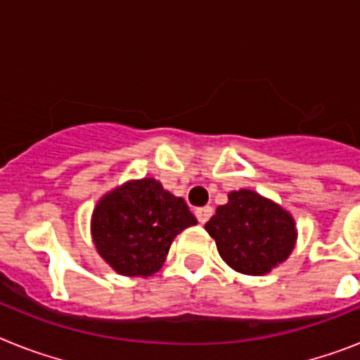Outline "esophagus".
I'll return each instance as SVG.
<instances>
[{
  "instance_id": "1",
  "label": "esophagus",
  "mask_w": 360,
  "mask_h": 360,
  "mask_svg": "<svg viewBox=\"0 0 360 360\" xmlns=\"http://www.w3.org/2000/svg\"><path fill=\"white\" fill-rule=\"evenodd\" d=\"M211 214H213V207H209V205L196 209V217H198V222H200V224H205V222L211 219Z\"/></svg>"
}]
</instances>
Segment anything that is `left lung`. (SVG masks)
<instances>
[{
    "mask_svg": "<svg viewBox=\"0 0 360 360\" xmlns=\"http://www.w3.org/2000/svg\"><path fill=\"white\" fill-rule=\"evenodd\" d=\"M220 257L233 271L263 276L284 263L295 248L297 224L280 203L250 188L228 194L205 224Z\"/></svg>",
    "mask_w": 360,
    "mask_h": 360,
    "instance_id": "1",
    "label": "left lung"
}]
</instances>
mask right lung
I'll return each instance as SVG.
<instances>
[{
  "mask_svg": "<svg viewBox=\"0 0 360 360\" xmlns=\"http://www.w3.org/2000/svg\"><path fill=\"white\" fill-rule=\"evenodd\" d=\"M198 224L183 198L153 177L130 179L108 191L91 214L98 256L117 274L147 278L158 273L181 231Z\"/></svg>",
  "mask_w": 360,
  "mask_h": 360,
  "instance_id": "add662e5",
  "label": "right lung"
}]
</instances>
